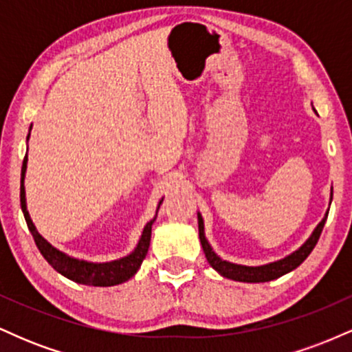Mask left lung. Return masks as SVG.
<instances>
[{"label": "left lung", "mask_w": 352, "mask_h": 352, "mask_svg": "<svg viewBox=\"0 0 352 352\" xmlns=\"http://www.w3.org/2000/svg\"><path fill=\"white\" fill-rule=\"evenodd\" d=\"M331 200H333V193H331ZM331 205V204H329ZM328 213L326 212L324 218L319 221V225L314 228L313 235H311L308 240L302 243L296 252H293L292 254H288L286 258L283 260L273 261V263L263 265V266H245V265H235V263H230V261L221 260L218 254L213 252L212 246L205 238V230H204V218L199 213V236H200V243L201 248H204L205 258L212 266L213 270H217L221 276L230 278V280H235V281H243V283H265V281H272L276 280V278L283 276V274L293 272L294 268H298L306 258L309 256V253L313 252V248L316 246L319 236H321L322 228H324L326 223V218H328Z\"/></svg>", "instance_id": "left-lung-1"}]
</instances>
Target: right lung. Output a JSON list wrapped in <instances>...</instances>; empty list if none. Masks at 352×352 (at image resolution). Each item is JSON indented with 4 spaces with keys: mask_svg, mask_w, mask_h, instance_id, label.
<instances>
[{
    "mask_svg": "<svg viewBox=\"0 0 352 352\" xmlns=\"http://www.w3.org/2000/svg\"><path fill=\"white\" fill-rule=\"evenodd\" d=\"M28 139H30V134H28ZM26 165H28V153L26 157H24L23 167H21V193H19V197H21V210L24 213V218H26L28 228H30L31 235H33L36 241V246L39 248V252H41L44 260H46L47 263L56 270V272L63 274V276L69 278L72 281L79 283V285L114 286L131 280V278L137 273V270L140 268L145 254L148 252V245H151V235H152V223L155 221V218L145 225L142 236H140L135 250L131 254H127V256L120 258V260L107 261V263H91V261L76 260V258L67 256L66 253L59 252V250H56L51 243H47V241L39 235L38 230H36L33 220H31L30 213H28V208H26V192H24ZM160 204H162V201H160Z\"/></svg>",
    "mask_w": 352,
    "mask_h": 352,
    "instance_id": "right-lung-1",
    "label": "right lung"
}]
</instances>
